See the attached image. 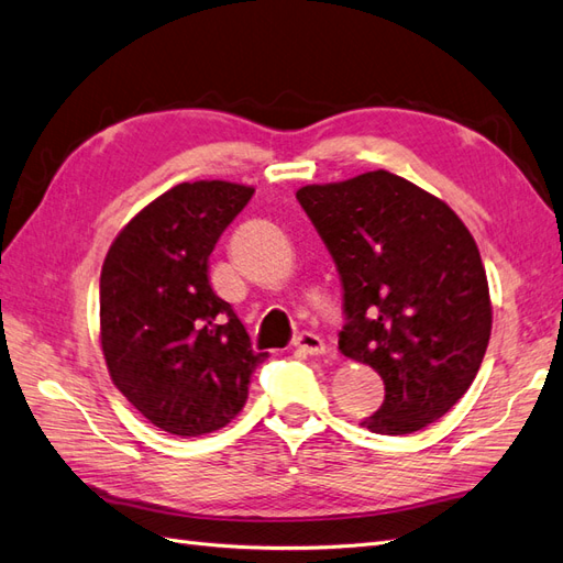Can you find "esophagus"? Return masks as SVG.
<instances>
[{"instance_id": "34e87169", "label": "esophagus", "mask_w": 563, "mask_h": 563, "mask_svg": "<svg viewBox=\"0 0 563 563\" xmlns=\"http://www.w3.org/2000/svg\"><path fill=\"white\" fill-rule=\"evenodd\" d=\"M294 346H296L298 351L308 353V355H322V353L327 351L322 336L312 334V332H300V334L294 339Z\"/></svg>"}]
</instances>
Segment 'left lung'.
<instances>
[{"label": "left lung", "mask_w": 563, "mask_h": 563, "mask_svg": "<svg viewBox=\"0 0 563 563\" xmlns=\"http://www.w3.org/2000/svg\"><path fill=\"white\" fill-rule=\"evenodd\" d=\"M296 198L344 286L339 351L385 382V401L361 424L377 434L428 428L468 391L489 344V286L471 231L446 202L385 169L303 186Z\"/></svg>", "instance_id": "8db88e82"}]
</instances>
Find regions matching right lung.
<instances>
[{
  "mask_svg": "<svg viewBox=\"0 0 563 563\" xmlns=\"http://www.w3.org/2000/svg\"><path fill=\"white\" fill-rule=\"evenodd\" d=\"M255 188L178 184L121 229L100 274V341L117 389L155 424L208 434L249 399L255 353L210 286V253Z\"/></svg>",
  "mask_w": 563,
  "mask_h": 563,
  "instance_id": "add662e5",
  "label": "right lung"
}]
</instances>
